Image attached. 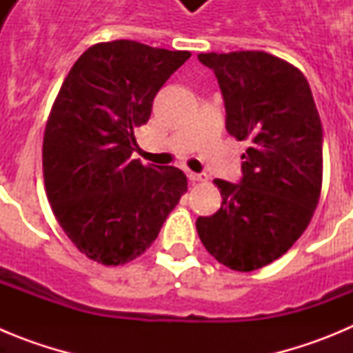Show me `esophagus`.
<instances>
[{
  "label": "esophagus",
  "instance_id": "obj_1",
  "mask_svg": "<svg viewBox=\"0 0 353 353\" xmlns=\"http://www.w3.org/2000/svg\"><path fill=\"white\" fill-rule=\"evenodd\" d=\"M187 176H189V180H191V182H205V180H207V174L194 173V171H189V173H187Z\"/></svg>",
  "mask_w": 353,
  "mask_h": 353
}]
</instances>
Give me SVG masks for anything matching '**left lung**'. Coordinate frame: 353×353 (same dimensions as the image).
I'll use <instances>...</instances> for the list:
<instances>
[{
	"instance_id": "1",
	"label": "left lung",
	"mask_w": 353,
	"mask_h": 353,
	"mask_svg": "<svg viewBox=\"0 0 353 353\" xmlns=\"http://www.w3.org/2000/svg\"><path fill=\"white\" fill-rule=\"evenodd\" d=\"M212 68L226 130L249 141L242 180H214L223 203L198 217L205 249L232 270L251 272L283 256L310 224L322 192V121L297 67L263 51L198 54Z\"/></svg>"
}]
</instances>
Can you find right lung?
Wrapping results in <instances>:
<instances>
[{
    "label": "right lung",
    "mask_w": 353,
    "mask_h": 353,
    "mask_svg": "<svg viewBox=\"0 0 353 353\" xmlns=\"http://www.w3.org/2000/svg\"><path fill=\"white\" fill-rule=\"evenodd\" d=\"M189 51L113 40L83 52L56 95L43 132L46 194L65 235L97 263L141 256L187 192L173 166L130 159L161 86Z\"/></svg>",
    "instance_id": "add662e5"
}]
</instances>
